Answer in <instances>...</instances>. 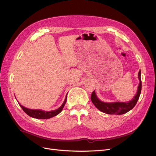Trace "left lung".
Masks as SVG:
<instances>
[{"label": "left lung", "mask_w": 156, "mask_h": 156, "mask_svg": "<svg viewBox=\"0 0 156 156\" xmlns=\"http://www.w3.org/2000/svg\"><path fill=\"white\" fill-rule=\"evenodd\" d=\"M138 76L140 83L138 87L137 92H136V94L133 100H131L130 101L104 103L99 100L96 95L95 92L94 90L91 94V100L93 104L100 111L108 115H123L124 113L129 111L135 106L141 92L142 83H141L140 79V71H139Z\"/></svg>", "instance_id": "8db88e82"}]
</instances>
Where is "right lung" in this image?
I'll return each instance as SVG.
<instances>
[{
	"label": "right lung",
	"instance_id": "add662e5",
	"mask_svg": "<svg viewBox=\"0 0 156 156\" xmlns=\"http://www.w3.org/2000/svg\"><path fill=\"white\" fill-rule=\"evenodd\" d=\"M66 100H67V96L65 100L64 101V103H62V105H61L58 109L55 110V111H44L41 110H34V109H29V108H27L25 107H23V105H20L21 107L22 108V109L24 111V112L27 114L29 116H30V117L34 118V119H50V118H52L53 116H55L57 115H58L59 113L62 111V110L63 109V108L66 103Z\"/></svg>",
	"mask_w": 156,
	"mask_h": 156
}]
</instances>
